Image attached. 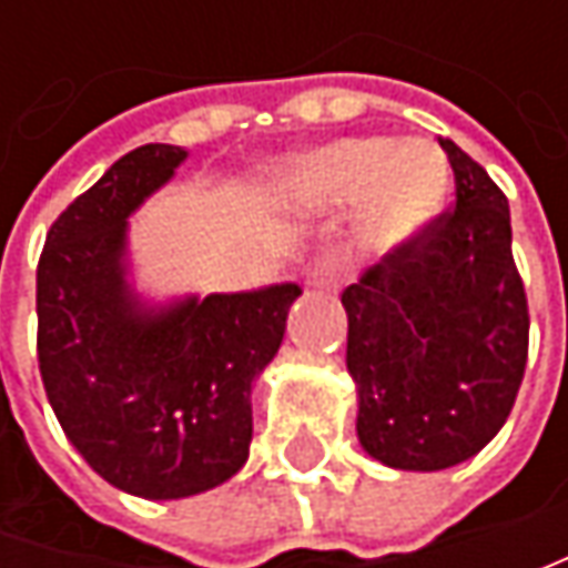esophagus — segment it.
Wrapping results in <instances>:
<instances>
[{"mask_svg": "<svg viewBox=\"0 0 568 568\" xmlns=\"http://www.w3.org/2000/svg\"><path fill=\"white\" fill-rule=\"evenodd\" d=\"M310 287L316 291H338L341 287V265L335 258H318L316 265L310 268Z\"/></svg>", "mask_w": 568, "mask_h": 568, "instance_id": "1", "label": "esophagus"}]
</instances>
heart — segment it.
Wrapping results in <instances>:
<instances>
[{
    "instance_id": "1",
    "label": "heart",
    "mask_w": 568,
    "mask_h": 568,
    "mask_svg": "<svg viewBox=\"0 0 568 568\" xmlns=\"http://www.w3.org/2000/svg\"><path fill=\"white\" fill-rule=\"evenodd\" d=\"M296 211L357 206V243L388 252L414 240L443 211L448 195L446 154L426 139H344L300 158L277 183Z\"/></svg>"
}]
</instances>
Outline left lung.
<instances>
[{
  "mask_svg": "<svg viewBox=\"0 0 568 568\" xmlns=\"http://www.w3.org/2000/svg\"><path fill=\"white\" fill-rule=\"evenodd\" d=\"M439 144L455 170V211L341 294L357 436L398 470L477 455L506 424L528 363L509 202L452 139Z\"/></svg>",
  "mask_w": 568,
  "mask_h": 568,
  "instance_id": "1",
  "label": "left lung"
}]
</instances>
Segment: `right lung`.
<instances>
[{"label": "right lung", "instance_id": "1", "mask_svg": "<svg viewBox=\"0 0 568 568\" xmlns=\"http://www.w3.org/2000/svg\"><path fill=\"white\" fill-rule=\"evenodd\" d=\"M189 151L142 144L65 207L37 265V361L81 458L116 490L183 499L246 465L252 385L274 361L300 284L144 300L129 217Z\"/></svg>", "mask_w": 568, "mask_h": 568}]
</instances>
